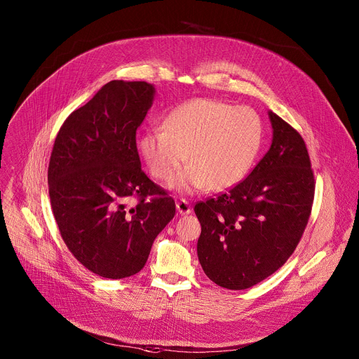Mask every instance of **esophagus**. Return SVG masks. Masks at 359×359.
<instances>
[{
	"mask_svg": "<svg viewBox=\"0 0 359 359\" xmlns=\"http://www.w3.org/2000/svg\"><path fill=\"white\" fill-rule=\"evenodd\" d=\"M176 209H177L179 215H182V216L191 213V208H190L189 201H186V200H183V198H180V200L176 201Z\"/></svg>",
	"mask_w": 359,
	"mask_h": 359,
	"instance_id": "esophagus-1",
	"label": "esophagus"
}]
</instances>
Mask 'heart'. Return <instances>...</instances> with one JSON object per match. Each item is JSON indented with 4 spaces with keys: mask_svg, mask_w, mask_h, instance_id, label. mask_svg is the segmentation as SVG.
<instances>
[{
    "mask_svg": "<svg viewBox=\"0 0 359 359\" xmlns=\"http://www.w3.org/2000/svg\"><path fill=\"white\" fill-rule=\"evenodd\" d=\"M263 136L260 116L248 107L196 97L169 112L162 128L139 137V151L150 175L169 179L187 159L169 187L179 193L227 190L240 183L257 156Z\"/></svg>",
    "mask_w": 359,
    "mask_h": 359,
    "instance_id": "b5f03b06",
    "label": "heart"
}]
</instances>
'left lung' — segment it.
I'll return each instance as SVG.
<instances>
[{
	"mask_svg": "<svg viewBox=\"0 0 359 359\" xmlns=\"http://www.w3.org/2000/svg\"><path fill=\"white\" fill-rule=\"evenodd\" d=\"M273 140L252 172L227 193L198 201L197 257L217 285L244 290L276 273L294 252L314 200V173L301 135L269 112Z\"/></svg>",
	"mask_w": 359,
	"mask_h": 359,
	"instance_id": "8db88e82",
	"label": "left lung"
}]
</instances>
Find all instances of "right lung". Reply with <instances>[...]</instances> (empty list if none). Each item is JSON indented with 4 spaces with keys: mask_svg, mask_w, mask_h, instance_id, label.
<instances>
[{
    "mask_svg": "<svg viewBox=\"0 0 359 359\" xmlns=\"http://www.w3.org/2000/svg\"><path fill=\"white\" fill-rule=\"evenodd\" d=\"M155 93L143 81L108 82L67 118L50 153L49 198L61 236L81 264L105 278L139 273L176 213L175 200L140 169L136 147ZM129 196L140 201L128 210Z\"/></svg>",
    "mask_w": 359,
    "mask_h": 359,
    "instance_id": "1",
    "label": "right lung"
}]
</instances>
